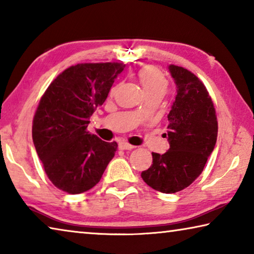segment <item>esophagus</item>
<instances>
[{"label":"esophagus","mask_w":254,"mask_h":254,"mask_svg":"<svg viewBox=\"0 0 254 254\" xmlns=\"http://www.w3.org/2000/svg\"><path fill=\"white\" fill-rule=\"evenodd\" d=\"M119 148L122 149V150H132V149H134L135 147H134V145L128 144L127 142H121L119 144Z\"/></svg>","instance_id":"obj_1"}]
</instances>
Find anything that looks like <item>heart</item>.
I'll return each mask as SVG.
<instances>
[{
    "mask_svg": "<svg viewBox=\"0 0 254 254\" xmlns=\"http://www.w3.org/2000/svg\"><path fill=\"white\" fill-rule=\"evenodd\" d=\"M137 79L142 86L145 95L149 93H165L167 89V79L158 68L145 66L137 71Z\"/></svg>",
    "mask_w": 254,
    "mask_h": 254,
    "instance_id": "1",
    "label": "heart"
}]
</instances>
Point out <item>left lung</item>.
I'll use <instances>...</instances> for the list:
<instances>
[{"instance_id":"obj_1","label":"left lung","mask_w":254,"mask_h":254,"mask_svg":"<svg viewBox=\"0 0 254 254\" xmlns=\"http://www.w3.org/2000/svg\"><path fill=\"white\" fill-rule=\"evenodd\" d=\"M177 87L168 114L165 136L170 148L152 152V165L141 173L144 183L158 191L174 194L188 187L201 174L217 139V119L205 85L183 67H168Z\"/></svg>"}]
</instances>
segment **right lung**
Masks as SVG:
<instances>
[{
  "instance_id": "1",
  "label": "right lung",
  "mask_w": 254,
  "mask_h": 254,
  "mask_svg": "<svg viewBox=\"0 0 254 254\" xmlns=\"http://www.w3.org/2000/svg\"><path fill=\"white\" fill-rule=\"evenodd\" d=\"M126 65L77 64L49 85L38 105L32 140L47 176L68 194H80L100 182L118 143L87 131L89 119L105 102Z\"/></svg>"
}]
</instances>
